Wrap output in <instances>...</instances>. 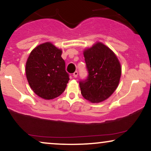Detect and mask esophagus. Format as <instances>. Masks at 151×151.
Masks as SVG:
<instances>
[{
    "mask_svg": "<svg viewBox=\"0 0 151 151\" xmlns=\"http://www.w3.org/2000/svg\"><path fill=\"white\" fill-rule=\"evenodd\" d=\"M77 76H78V72L77 71H75V72L73 73V77L74 78H76V77H77Z\"/></svg>",
    "mask_w": 151,
    "mask_h": 151,
    "instance_id": "1",
    "label": "esophagus"
}]
</instances>
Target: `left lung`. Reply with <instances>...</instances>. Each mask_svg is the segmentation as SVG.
<instances>
[{"label":"left lung","instance_id":"left-lung-1","mask_svg":"<svg viewBox=\"0 0 151 151\" xmlns=\"http://www.w3.org/2000/svg\"><path fill=\"white\" fill-rule=\"evenodd\" d=\"M88 77L79 81L81 93L93 103L102 102L113 93L120 79L121 65L115 54L101 42L83 51Z\"/></svg>","mask_w":151,"mask_h":151}]
</instances>
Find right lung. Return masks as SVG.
<instances>
[{
	"label": "right lung",
	"instance_id": "1",
	"mask_svg": "<svg viewBox=\"0 0 151 151\" xmlns=\"http://www.w3.org/2000/svg\"><path fill=\"white\" fill-rule=\"evenodd\" d=\"M61 55L62 50L46 42L36 46L27 59V81L34 93L43 99L60 96L70 80Z\"/></svg>",
	"mask_w": 151,
	"mask_h": 151
}]
</instances>
